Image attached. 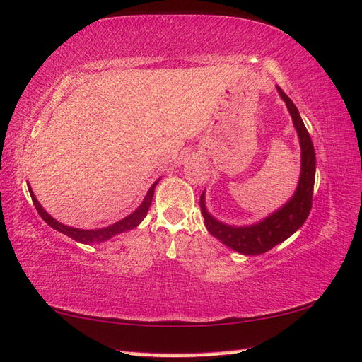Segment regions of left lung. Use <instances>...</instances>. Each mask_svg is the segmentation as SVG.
Returning <instances> with one entry per match:
<instances>
[{"label":"left lung","instance_id":"obj_1","mask_svg":"<svg viewBox=\"0 0 362 362\" xmlns=\"http://www.w3.org/2000/svg\"><path fill=\"white\" fill-rule=\"evenodd\" d=\"M276 89L279 92L285 105H287L300 145V175L295 194L291 196L287 204L276 209L270 216H267L265 219L245 226L228 225L217 221L216 217L208 213L205 204V191L200 196V211L202 216H204L205 226L209 234L219 239L223 245L245 256L264 255L265 251L276 247L277 243L288 239L291 234H295L304 225L310 214V209H312L316 173V156L313 143L295 103L291 102L288 95L279 86H276Z\"/></svg>","mask_w":362,"mask_h":362}]
</instances>
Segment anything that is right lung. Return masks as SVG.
<instances>
[{"mask_svg": "<svg viewBox=\"0 0 362 362\" xmlns=\"http://www.w3.org/2000/svg\"><path fill=\"white\" fill-rule=\"evenodd\" d=\"M160 180V179H158ZM158 180H156L153 183V187L149 188V191L146 192L145 199H143L141 204L137 206L136 211H132L129 216H126L124 219L115 222L112 225L109 226H105V228H97V230H81V228H74V226H67L62 222H58L57 219H54L52 216H50L46 209L40 205V202L37 200L35 194H33L32 188L28 185L29 188V192H30V197H32V202L33 205H35L38 214L41 216V219H43L49 226H52L54 230L60 231L63 234H66V236H69L71 239L77 240L80 243H86V245H89V243H100V242H105V240H109L111 238L117 236V234L120 233H124V231H129L132 228H136V226L145 219L146 214H148V209L151 206V202H153V197H154V189L157 187Z\"/></svg>", "mask_w": 362, "mask_h": 362, "instance_id": "obj_1", "label": "right lung"}]
</instances>
